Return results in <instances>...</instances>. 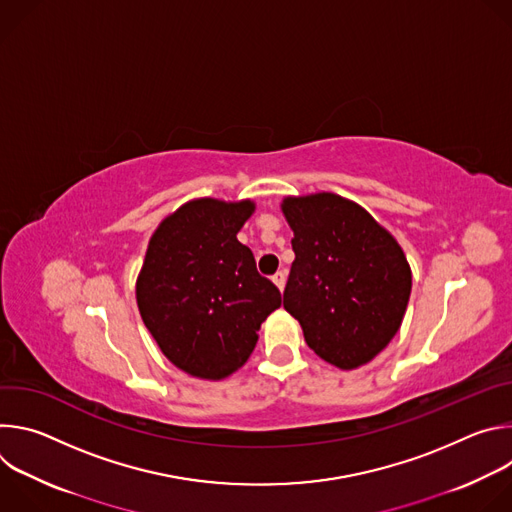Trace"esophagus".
<instances>
[{"label":"esophagus","instance_id":"34e87169","mask_svg":"<svg viewBox=\"0 0 512 512\" xmlns=\"http://www.w3.org/2000/svg\"><path fill=\"white\" fill-rule=\"evenodd\" d=\"M273 283L283 291V287H285V273H283V271H277V273L273 275Z\"/></svg>","mask_w":512,"mask_h":512}]
</instances>
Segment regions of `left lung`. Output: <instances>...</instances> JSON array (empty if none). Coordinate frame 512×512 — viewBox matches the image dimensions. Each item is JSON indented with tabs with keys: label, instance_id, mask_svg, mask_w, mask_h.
<instances>
[{
	"label": "left lung",
	"instance_id": "left-lung-1",
	"mask_svg": "<svg viewBox=\"0 0 512 512\" xmlns=\"http://www.w3.org/2000/svg\"><path fill=\"white\" fill-rule=\"evenodd\" d=\"M281 210L296 253L283 308L320 358L358 369L401 328L411 296L407 257L367 210L338 194L287 196Z\"/></svg>",
	"mask_w": 512,
	"mask_h": 512
}]
</instances>
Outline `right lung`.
<instances>
[{
  "instance_id": "right-lung-1",
  "label": "right lung",
  "mask_w": 512,
  "mask_h": 512,
  "mask_svg": "<svg viewBox=\"0 0 512 512\" xmlns=\"http://www.w3.org/2000/svg\"><path fill=\"white\" fill-rule=\"evenodd\" d=\"M253 210V200H190L164 218L145 251L135 283L141 320L190 377L221 381L241 369L281 306L279 289L237 239Z\"/></svg>"
}]
</instances>
